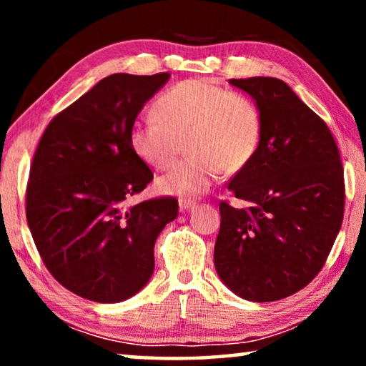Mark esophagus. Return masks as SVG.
<instances>
[{"mask_svg":"<svg viewBox=\"0 0 366 366\" xmlns=\"http://www.w3.org/2000/svg\"><path fill=\"white\" fill-rule=\"evenodd\" d=\"M194 207H195L194 200H187V198H181V200H179V209H181V212H185V209H190Z\"/></svg>","mask_w":366,"mask_h":366,"instance_id":"esophagus-1","label":"esophagus"}]
</instances>
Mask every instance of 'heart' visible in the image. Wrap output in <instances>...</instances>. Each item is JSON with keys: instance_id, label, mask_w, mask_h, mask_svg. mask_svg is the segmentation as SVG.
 <instances>
[{"instance_id": "1", "label": "heart", "mask_w": 366, "mask_h": 366, "mask_svg": "<svg viewBox=\"0 0 366 366\" xmlns=\"http://www.w3.org/2000/svg\"><path fill=\"white\" fill-rule=\"evenodd\" d=\"M154 117L135 122L129 145L142 163L166 169L179 153L181 140L190 158L161 176V194L203 195L222 169L237 174L250 163L262 140V114L244 95L208 79H187L169 86L153 104Z\"/></svg>"}]
</instances>
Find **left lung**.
I'll use <instances>...</instances> for the list:
<instances>
[{"mask_svg":"<svg viewBox=\"0 0 366 366\" xmlns=\"http://www.w3.org/2000/svg\"><path fill=\"white\" fill-rule=\"evenodd\" d=\"M262 114L258 152L221 202L214 268L240 299L274 302L299 292L323 268L344 218V171L331 131L274 77L231 79Z\"/></svg>","mask_w":366,"mask_h":366,"instance_id":"left-lung-1","label":"left lung"}]
</instances>
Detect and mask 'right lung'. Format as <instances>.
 <instances>
[{"label": "right lung", "instance_id": "add662e5", "mask_svg": "<svg viewBox=\"0 0 366 366\" xmlns=\"http://www.w3.org/2000/svg\"><path fill=\"white\" fill-rule=\"evenodd\" d=\"M171 74H113L48 124L27 185V222L54 280L86 300L117 303L150 281L154 240L177 216V200L127 207L153 172L129 132Z\"/></svg>", "mask_w": 366, "mask_h": 366}]
</instances>
